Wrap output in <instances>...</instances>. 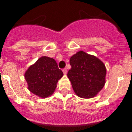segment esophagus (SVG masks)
Masks as SVG:
<instances>
[{"mask_svg":"<svg viewBox=\"0 0 132 132\" xmlns=\"http://www.w3.org/2000/svg\"><path fill=\"white\" fill-rule=\"evenodd\" d=\"M63 72L64 74L66 75V74H67V69H63Z\"/></svg>","mask_w":132,"mask_h":132,"instance_id":"1","label":"esophagus"}]
</instances>
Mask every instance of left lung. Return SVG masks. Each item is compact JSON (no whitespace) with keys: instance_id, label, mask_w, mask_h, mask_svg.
Returning a JSON list of instances; mask_svg holds the SVG:
<instances>
[{"instance_id":"obj_1","label":"left lung","mask_w":132,"mask_h":132,"mask_svg":"<svg viewBox=\"0 0 132 132\" xmlns=\"http://www.w3.org/2000/svg\"><path fill=\"white\" fill-rule=\"evenodd\" d=\"M67 77L75 94L80 98L95 96L105 84V65L95 56L80 51L70 58Z\"/></svg>"}]
</instances>
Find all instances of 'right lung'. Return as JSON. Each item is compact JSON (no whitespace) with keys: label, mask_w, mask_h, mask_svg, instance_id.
I'll return each mask as SVG.
<instances>
[{"label":"right lung","mask_w":132,"mask_h":132,"mask_svg":"<svg viewBox=\"0 0 132 132\" xmlns=\"http://www.w3.org/2000/svg\"><path fill=\"white\" fill-rule=\"evenodd\" d=\"M63 75L55 59L45 56L38 59L24 75L30 91L42 98L53 94Z\"/></svg>","instance_id":"add662e5"}]
</instances>
